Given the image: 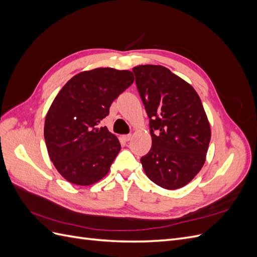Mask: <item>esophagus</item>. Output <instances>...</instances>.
Listing matches in <instances>:
<instances>
[{
	"label": "esophagus",
	"mask_w": 257,
	"mask_h": 257,
	"mask_svg": "<svg viewBox=\"0 0 257 257\" xmlns=\"http://www.w3.org/2000/svg\"><path fill=\"white\" fill-rule=\"evenodd\" d=\"M132 137H133V135H132V134H127V135H124V136H123V139H124V141H125V142H130L131 139H132Z\"/></svg>",
	"instance_id": "34e87169"
}]
</instances>
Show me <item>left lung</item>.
<instances>
[{
	"instance_id": "obj_1",
	"label": "left lung",
	"mask_w": 257,
	"mask_h": 257,
	"mask_svg": "<svg viewBox=\"0 0 257 257\" xmlns=\"http://www.w3.org/2000/svg\"><path fill=\"white\" fill-rule=\"evenodd\" d=\"M149 116L150 151L141 162L148 178L167 190L188 184L203 167L211 131L192 85L161 65L133 68Z\"/></svg>"
}]
</instances>
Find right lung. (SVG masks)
<instances>
[{
  "label": "right lung",
  "mask_w": 257,
  "mask_h": 257,
  "mask_svg": "<svg viewBox=\"0 0 257 257\" xmlns=\"http://www.w3.org/2000/svg\"><path fill=\"white\" fill-rule=\"evenodd\" d=\"M133 81L130 71L95 68L74 76L58 93L46 115L44 137L51 162L67 181L90 185L109 172L121 145L98 125Z\"/></svg>",
  "instance_id": "obj_1"
}]
</instances>
